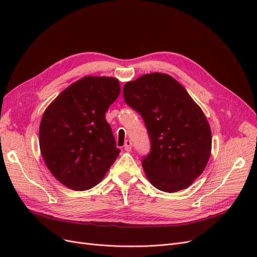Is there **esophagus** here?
I'll list each match as a JSON object with an SVG mask.
<instances>
[{
  "mask_svg": "<svg viewBox=\"0 0 257 257\" xmlns=\"http://www.w3.org/2000/svg\"><path fill=\"white\" fill-rule=\"evenodd\" d=\"M124 150H125L126 152L132 151V142L131 141H126L125 143H124Z\"/></svg>",
  "mask_w": 257,
  "mask_h": 257,
  "instance_id": "obj_1",
  "label": "esophagus"
}]
</instances>
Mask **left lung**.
<instances>
[{
	"label": "left lung",
	"instance_id": "8db88e82",
	"mask_svg": "<svg viewBox=\"0 0 257 257\" xmlns=\"http://www.w3.org/2000/svg\"><path fill=\"white\" fill-rule=\"evenodd\" d=\"M126 104L141 113L151 141L145 174L160 191L184 190L201 175L211 154V130L201 108L172 76L151 73L123 87Z\"/></svg>",
	"mask_w": 257,
	"mask_h": 257
}]
</instances>
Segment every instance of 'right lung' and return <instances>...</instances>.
<instances>
[{
  "label": "right lung",
  "mask_w": 257,
  "mask_h": 257,
  "mask_svg": "<svg viewBox=\"0 0 257 257\" xmlns=\"http://www.w3.org/2000/svg\"><path fill=\"white\" fill-rule=\"evenodd\" d=\"M120 91L116 78L85 76L46 108L40 125L41 153L53 177L68 189L95 186L118 158L120 150L105 113Z\"/></svg>",
  "instance_id": "1"
}]
</instances>
